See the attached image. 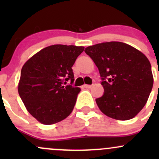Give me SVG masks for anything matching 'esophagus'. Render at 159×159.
<instances>
[{
	"label": "esophagus",
	"mask_w": 159,
	"mask_h": 159,
	"mask_svg": "<svg viewBox=\"0 0 159 159\" xmlns=\"http://www.w3.org/2000/svg\"><path fill=\"white\" fill-rule=\"evenodd\" d=\"M84 88H85V89H91V85H90V84H84Z\"/></svg>",
	"instance_id": "34e87169"
}]
</instances>
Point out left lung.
<instances>
[{
  "mask_svg": "<svg viewBox=\"0 0 159 159\" xmlns=\"http://www.w3.org/2000/svg\"><path fill=\"white\" fill-rule=\"evenodd\" d=\"M84 51L102 77L104 94L95 100L101 111L121 121L135 117L146 104L153 86L152 67L146 56L119 41L94 44Z\"/></svg>",
  "mask_w": 159,
  "mask_h": 159,
  "instance_id": "1",
  "label": "left lung"
}]
</instances>
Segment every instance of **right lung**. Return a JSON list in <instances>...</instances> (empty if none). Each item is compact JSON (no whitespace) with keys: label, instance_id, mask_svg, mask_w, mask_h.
I'll return each instance as SVG.
<instances>
[{"label":"right lung","instance_id":"right-lung-1","mask_svg":"<svg viewBox=\"0 0 159 159\" xmlns=\"http://www.w3.org/2000/svg\"><path fill=\"white\" fill-rule=\"evenodd\" d=\"M84 49L54 44L38 51L22 67L19 95L28 111L41 124L59 122L73 111L81 89L63 83L68 80L73 83L71 68Z\"/></svg>","mask_w":159,"mask_h":159}]
</instances>
